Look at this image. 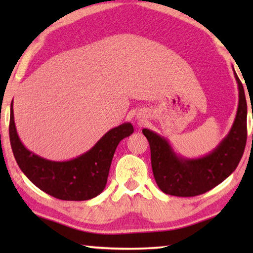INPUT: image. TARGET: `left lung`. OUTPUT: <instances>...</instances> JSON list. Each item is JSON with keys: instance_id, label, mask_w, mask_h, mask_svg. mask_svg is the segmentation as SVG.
<instances>
[{"instance_id": "left-lung-1", "label": "left lung", "mask_w": 253, "mask_h": 253, "mask_svg": "<svg viewBox=\"0 0 253 253\" xmlns=\"http://www.w3.org/2000/svg\"><path fill=\"white\" fill-rule=\"evenodd\" d=\"M239 87V106L228 136L208 155L195 160L177 156L168 140L144 128L151 147L152 169L158 187L174 196H196L219 185L237 169L247 143V100L245 89L234 71Z\"/></svg>"}]
</instances>
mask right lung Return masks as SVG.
<instances>
[{
    "label": "right lung",
    "mask_w": 253,
    "mask_h": 253,
    "mask_svg": "<svg viewBox=\"0 0 253 253\" xmlns=\"http://www.w3.org/2000/svg\"><path fill=\"white\" fill-rule=\"evenodd\" d=\"M12 104L8 126L11 147L19 168L34 185L63 201L90 200L104 191L119 142L134 132L130 123L107 131L95 146L79 157L54 162L38 156L23 146L16 132Z\"/></svg>",
    "instance_id": "add662e5"
}]
</instances>
